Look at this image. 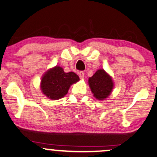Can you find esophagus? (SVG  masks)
Listing matches in <instances>:
<instances>
[{"label": "esophagus", "mask_w": 157, "mask_h": 157, "mask_svg": "<svg viewBox=\"0 0 157 157\" xmlns=\"http://www.w3.org/2000/svg\"><path fill=\"white\" fill-rule=\"evenodd\" d=\"M77 74H78L79 77H80V79H83V78H84V75H85V74H84V72H82V71H80V72H77Z\"/></svg>", "instance_id": "obj_1"}]
</instances>
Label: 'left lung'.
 Wrapping results in <instances>:
<instances>
[{
    "label": "left lung",
    "instance_id": "obj_1",
    "mask_svg": "<svg viewBox=\"0 0 157 157\" xmlns=\"http://www.w3.org/2000/svg\"><path fill=\"white\" fill-rule=\"evenodd\" d=\"M93 96L98 100H104L110 95L113 89L112 79L104 69H99L88 80Z\"/></svg>",
    "mask_w": 157,
    "mask_h": 157
}]
</instances>
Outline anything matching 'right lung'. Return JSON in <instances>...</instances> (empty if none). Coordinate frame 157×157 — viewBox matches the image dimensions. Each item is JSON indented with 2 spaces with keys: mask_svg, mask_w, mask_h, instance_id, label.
<instances>
[{
  "mask_svg": "<svg viewBox=\"0 0 157 157\" xmlns=\"http://www.w3.org/2000/svg\"><path fill=\"white\" fill-rule=\"evenodd\" d=\"M80 80L75 72L66 73L60 67L50 69L41 80V90L48 98L57 100L64 97L69 87Z\"/></svg>",
  "mask_w": 157,
  "mask_h": 157,
  "instance_id": "1",
  "label": "right lung"
}]
</instances>
